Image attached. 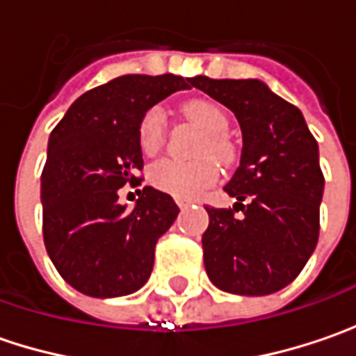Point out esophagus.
<instances>
[{
    "instance_id": "esophagus-1",
    "label": "esophagus",
    "mask_w": 356,
    "mask_h": 356,
    "mask_svg": "<svg viewBox=\"0 0 356 356\" xmlns=\"http://www.w3.org/2000/svg\"><path fill=\"white\" fill-rule=\"evenodd\" d=\"M176 204H178V208H186V206H190V200L178 198V200H176Z\"/></svg>"
}]
</instances>
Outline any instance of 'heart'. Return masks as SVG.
Segmentation results:
<instances>
[{
    "label": "heart",
    "instance_id": "obj_1",
    "mask_svg": "<svg viewBox=\"0 0 356 356\" xmlns=\"http://www.w3.org/2000/svg\"><path fill=\"white\" fill-rule=\"evenodd\" d=\"M182 113L194 124L208 134L202 143L198 156H212L213 160L226 164L234 156L232 144L224 136L227 130L226 113L210 101H190L182 106ZM164 115L160 108L148 111L138 127V144L146 156H154L164 144ZM210 158H202L196 162H180V160H162L154 164L148 178L150 184L160 192H166L174 198H196L218 178V166Z\"/></svg>",
    "mask_w": 356,
    "mask_h": 356
}]
</instances>
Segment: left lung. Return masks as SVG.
<instances>
[{"label": "left lung", "mask_w": 356, "mask_h": 356, "mask_svg": "<svg viewBox=\"0 0 356 356\" xmlns=\"http://www.w3.org/2000/svg\"><path fill=\"white\" fill-rule=\"evenodd\" d=\"M192 85L236 115L243 140L238 170L224 186L234 210L206 206V273L227 293H275L299 275L319 239L325 178L317 140L301 111L259 79L198 75Z\"/></svg>", "instance_id": "left-lung-1"}]
</instances>
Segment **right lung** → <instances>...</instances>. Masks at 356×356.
<instances>
[{"mask_svg": "<svg viewBox=\"0 0 356 356\" xmlns=\"http://www.w3.org/2000/svg\"><path fill=\"white\" fill-rule=\"evenodd\" d=\"M192 79L122 75L81 95L49 136L41 174L43 239L61 277L76 291L111 299L138 291L154 266V245L180 208L170 194L143 188L134 208L118 188L138 182L143 117Z\"/></svg>", "mask_w": 356, "mask_h": 356, "instance_id": "right-lung-1", "label": "right lung"}]
</instances>
